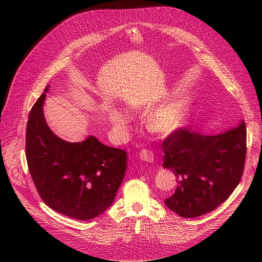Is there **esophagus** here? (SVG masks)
Wrapping results in <instances>:
<instances>
[{
	"label": "esophagus",
	"mask_w": 262,
	"mask_h": 262,
	"mask_svg": "<svg viewBox=\"0 0 262 262\" xmlns=\"http://www.w3.org/2000/svg\"><path fill=\"white\" fill-rule=\"evenodd\" d=\"M140 159L146 163H154L155 162L154 152L148 150V149H143V150L140 152Z\"/></svg>",
	"instance_id": "34e87169"
}]
</instances>
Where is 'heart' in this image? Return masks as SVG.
Returning <instances> with one entry per match:
<instances>
[{"instance_id":"1","label":"heart","mask_w":262,"mask_h":262,"mask_svg":"<svg viewBox=\"0 0 262 262\" xmlns=\"http://www.w3.org/2000/svg\"><path fill=\"white\" fill-rule=\"evenodd\" d=\"M190 112L191 102L189 99H176L150 112L146 117L145 124L150 133L166 137L186 124L190 117ZM111 120L117 127H123L127 123V117L121 111L113 112Z\"/></svg>"}]
</instances>
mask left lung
<instances>
[{
  "instance_id": "1",
  "label": "left lung",
  "mask_w": 262,
  "mask_h": 262,
  "mask_svg": "<svg viewBox=\"0 0 262 262\" xmlns=\"http://www.w3.org/2000/svg\"><path fill=\"white\" fill-rule=\"evenodd\" d=\"M246 124L214 136L180 129L163 143V167L175 174L177 188L166 206L196 217L228 199L241 181L246 161Z\"/></svg>"
}]
</instances>
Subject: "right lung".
Segmentation results:
<instances>
[{
  "mask_svg": "<svg viewBox=\"0 0 262 262\" xmlns=\"http://www.w3.org/2000/svg\"><path fill=\"white\" fill-rule=\"evenodd\" d=\"M45 92L33 105L27 124L26 157L32 179L43 202L72 219L91 220L113 203L126 171V152L94 136L71 143L47 123Z\"/></svg>",
  "mask_w": 262,
  "mask_h": 262,
  "instance_id": "right-lung-1",
  "label": "right lung"
}]
</instances>
